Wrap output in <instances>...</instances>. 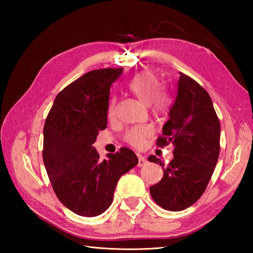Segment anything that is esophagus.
Here are the masks:
<instances>
[{"mask_svg":"<svg viewBox=\"0 0 253 253\" xmlns=\"http://www.w3.org/2000/svg\"><path fill=\"white\" fill-rule=\"evenodd\" d=\"M147 164V159L142 157V155L138 154V166L139 168H142V166H144Z\"/></svg>","mask_w":253,"mask_h":253,"instance_id":"34e87169","label":"esophagus"}]
</instances>
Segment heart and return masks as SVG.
Masks as SVG:
<instances>
[{
	"instance_id": "1",
	"label": "heart",
	"mask_w": 253,
	"mask_h": 253,
	"mask_svg": "<svg viewBox=\"0 0 253 253\" xmlns=\"http://www.w3.org/2000/svg\"><path fill=\"white\" fill-rule=\"evenodd\" d=\"M128 90L143 103L149 104L154 114H164L169 110V96L162 91L160 79L151 72H141L130 79L127 84ZM116 114V99L112 98L107 106V115L114 117ZM152 135L151 127L148 125H138L129 128L124 136L127 143L135 148H141L147 139Z\"/></svg>"
}]
</instances>
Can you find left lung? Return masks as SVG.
Segmentation results:
<instances>
[{"label": "left lung", "instance_id": "obj_1", "mask_svg": "<svg viewBox=\"0 0 253 253\" xmlns=\"http://www.w3.org/2000/svg\"><path fill=\"white\" fill-rule=\"evenodd\" d=\"M221 125L207 90L180 73L169 120L157 139L158 147L174 144V159L164 169L155 155L150 162L162 166L164 175L150 187L155 203L168 211H182L206 191L219 155Z\"/></svg>", "mask_w": 253, "mask_h": 253}]
</instances>
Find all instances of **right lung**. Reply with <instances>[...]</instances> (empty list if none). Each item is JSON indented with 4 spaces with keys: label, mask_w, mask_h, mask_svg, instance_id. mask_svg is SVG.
Listing matches in <instances>:
<instances>
[{
    "label": "right lung",
    "mask_w": 253,
    "mask_h": 253,
    "mask_svg": "<svg viewBox=\"0 0 253 253\" xmlns=\"http://www.w3.org/2000/svg\"><path fill=\"white\" fill-rule=\"evenodd\" d=\"M121 68L88 72L56 95L43 128V158L56 197L80 216L93 217L112 204L121 176L138 164L123 147L100 160L92 144L106 128L110 88Z\"/></svg>",
    "instance_id": "right-lung-1"
}]
</instances>
